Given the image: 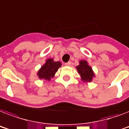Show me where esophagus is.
Segmentation results:
<instances>
[{
	"instance_id": "obj_1",
	"label": "esophagus",
	"mask_w": 129,
	"mask_h": 129,
	"mask_svg": "<svg viewBox=\"0 0 129 129\" xmlns=\"http://www.w3.org/2000/svg\"><path fill=\"white\" fill-rule=\"evenodd\" d=\"M65 66H70L71 62L70 61H68V62L66 63H65Z\"/></svg>"
}]
</instances>
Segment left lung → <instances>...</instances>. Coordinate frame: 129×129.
<instances>
[{"instance_id":"1","label":"left lung","mask_w":129,"mask_h":129,"mask_svg":"<svg viewBox=\"0 0 129 129\" xmlns=\"http://www.w3.org/2000/svg\"><path fill=\"white\" fill-rule=\"evenodd\" d=\"M78 74L80 76L81 80L84 82H92L95 78V74L92 70V67L88 64L86 60H80L79 65L76 67Z\"/></svg>"}]
</instances>
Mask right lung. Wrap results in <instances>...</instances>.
I'll use <instances>...</instances> for the list:
<instances>
[{"mask_svg": "<svg viewBox=\"0 0 129 129\" xmlns=\"http://www.w3.org/2000/svg\"><path fill=\"white\" fill-rule=\"evenodd\" d=\"M61 65L60 61H55L53 58L47 59L44 64L37 71V76L40 80L50 81Z\"/></svg>", "mask_w": 129, "mask_h": 129, "instance_id": "add662e5", "label": "right lung"}]
</instances>
